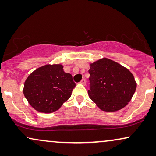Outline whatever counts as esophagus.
<instances>
[{"label":"esophagus","mask_w":156,"mask_h":156,"mask_svg":"<svg viewBox=\"0 0 156 156\" xmlns=\"http://www.w3.org/2000/svg\"><path fill=\"white\" fill-rule=\"evenodd\" d=\"M80 84H83V85H85V84H86V80H84V79H82V80H81V82H80Z\"/></svg>","instance_id":"1"}]
</instances>
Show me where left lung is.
<instances>
[{
  "label": "left lung",
  "instance_id": "8db88e82",
  "mask_svg": "<svg viewBox=\"0 0 156 156\" xmlns=\"http://www.w3.org/2000/svg\"><path fill=\"white\" fill-rule=\"evenodd\" d=\"M88 95L103 111L113 112L126 106L137 88L133 74L126 67L107 58L90 63Z\"/></svg>",
  "mask_w": 156,
  "mask_h": 156
}]
</instances>
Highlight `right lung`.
Segmentation results:
<instances>
[{"label":"right lung","mask_w":156,"mask_h":156,"mask_svg":"<svg viewBox=\"0 0 156 156\" xmlns=\"http://www.w3.org/2000/svg\"><path fill=\"white\" fill-rule=\"evenodd\" d=\"M61 64H47L32 72L25 80L23 93L34 110L49 113L58 110L75 87L71 74Z\"/></svg>","instance_id":"1"}]
</instances>
